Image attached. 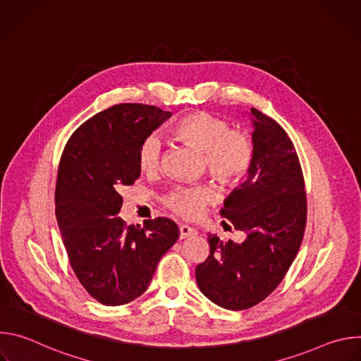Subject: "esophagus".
<instances>
[{"mask_svg":"<svg viewBox=\"0 0 361 361\" xmlns=\"http://www.w3.org/2000/svg\"><path fill=\"white\" fill-rule=\"evenodd\" d=\"M194 234V230L187 226V224H181L180 226V238H187V237H191Z\"/></svg>","mask_w":361,"mask_h":361,"instance_id":"1","label":"esophagus"}]
</instances>
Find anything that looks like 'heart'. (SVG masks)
I'll use <instances>...</instances> for the list:
<instances>
[{
    "mask_svg": "<svg viewBox=\"0 0 361 361\" xmlns=\"http://www.w3.org/2000/svg\"><path fill=\"white\" fill-rule=\"evenodd\" d=\"M171 134L202 151L209 173L224 185H237L248 174L254 147L250 137L230 128V124L210 113H192L171 127ZM163 142L157 134L147 135L138 148V166L144 173L160 167ZM216 192L204 185H177L166 197L167 207L183 219L200 217L209 204L216 201Z\"/></svg>",
    "mask_w": 361,
    "mask_h": 361,
    "instance_id": "b5f03b06",
    "label": "heart"
}]
</instances>
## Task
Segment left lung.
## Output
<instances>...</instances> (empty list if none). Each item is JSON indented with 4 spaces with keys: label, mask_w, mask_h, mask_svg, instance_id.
I'll return each mask as SVG.
<instances>
[{
    "label": "left lung",
    "mask_w": 361,
    "mask_h": 361,
    "mask_svg": "<svg viewBox=\"0 0 361 361\" xmlns=\"http://www.w3.org/2000/svg\"><path fill=\"white\" fill-rule=\"evenodd\" d=\"M251 117L252 164L220 212L245 238L223 243L209 234L210 255L195 267L201 293L234 312L259 304L277 288L298 252L307 221L304 177L291 140L262 111L251 109Z\"/></svg>",
    "instance_id": "obj_1"
}]
</instances>
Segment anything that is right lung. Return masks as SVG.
Wrapping results in <instances>:
<instances>
[{
  "mask_svg": "<svg viewBox=\"0 0 361 361\" xmlns=\"http://www.w3.org/2000/svg\"><path fill=\"white\" fill-rule=\"evenodd\" d=\"M173 114L117 104L82 123L67 141L57 173L56 216L70 264L87 293L106 305L127 304L148 287L180 235L166 217L127 226L120 191L140 177L142 140Z\"/></svg>",
  "mask_w": 361,
  "mask_h": 361,
  "instance_id": "1",
  "label": "right lung"
}]
</instances>
